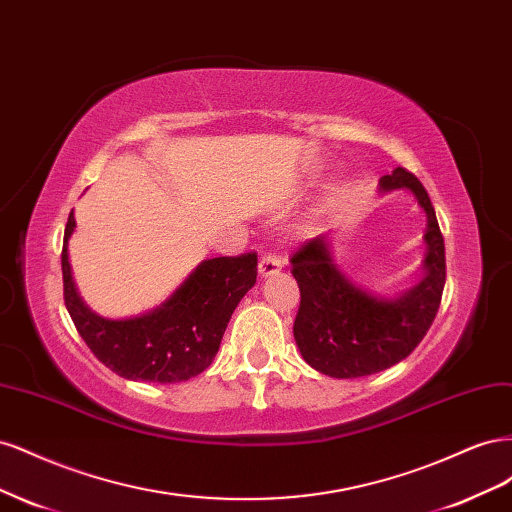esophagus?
I'll use <instances>...</instances> for the list:
<instances>
[{
  "mask_svg": "<svg viewBox=\"0 0 512 512\" xmlns=\"http://www.w3.org/2000/svg\"><path fill=\"white\" fill-rule=\"evenodd\" d=\"M282 271V260L277 258L275 254H271V252H265L260 256V262H258V273L262 275V277H269V275H275V273H280Z\"/></svg>",
  "mask_w": 512,
  "mask_h": 512,
  "instance_id": "1",
  "label": "esophagus"
}]
</instances>
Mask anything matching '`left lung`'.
<instances>
[{
  "label": "left lung",
  "mask_w": 512,
  "mask_h": 512,
  "mask_svg": "<svg viewBox=\"0 0 512 512\" xmlns=\"http://www.w3.org/2000/svg\"><path fill=\"white\" fill-rule=\"evenodd\" d=\"M410 190L427 213L425 277L395 299L352 284L331 258L327 235L305 241L292 254L301 290L294 342L307 365L331 378L371 376L404 361L421 344L438 314L446 282L444 239L423 183L406 168L380 179V190Z\"/></svg>",
  "instance_id": "obj_1"
}]
</instances>
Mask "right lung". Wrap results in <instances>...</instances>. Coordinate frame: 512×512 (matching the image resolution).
I'll use <instances>...</instances> for the list:
<instances>
[{"label":"right lung","instance_id":"add662e5","mask_svg":"<svg viewBox=\"0 0 512 512\" xmlns=\"http://www.w3.org/2000/svg\"><path fill=\"white\" fill-rule=\"evenodd\" d=\"M74 226L70 211L61 250L64 301L76 331L96 359L121 378L158 384L190 380L207 369L220 350L232 312L256 284V252L200 262L173 297L153 312L111 320L91 312L76 292L68 262Z\"/></svg>","mask_w":512,"mask_h":512}]
</instances>
